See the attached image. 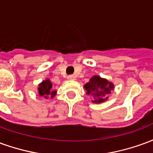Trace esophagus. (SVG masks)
Here are the masks:
<instances>
[{"mask_svg": "<svg viewBox=\"0 0 153 153\" xmlns=\"http://www.w3.org/2000/svg\"><path fill=\"white\" fill-rule=\"evenodd\" d=\"M67 79H68V80H74L75 79V76L74 75H69L67 77Z\"/></svg>", "mask_w": 153, "mask_h": 153, "instance_id": "esophagus-1", "label": "esophagus"}]
</instances>
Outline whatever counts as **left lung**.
<instances>
[{"label": "left lung", "mask_w": 153, "mask_h": 153, "mask_svg": "<svg viewBox=\"0 0 153 153\" xmlns=\"http://www.w3.org/2000/svg\"><path fill=\"white\" fill-rule=\"evenodd\" d=\"M83 87L86 90L87 95L92 97L93 98L92 102L96 104H100L107 101L111 91L115 88L112 82L102 78L99 75L92 77Z\"/></svg>", "instance_id": "obj_1"}]
</instances>
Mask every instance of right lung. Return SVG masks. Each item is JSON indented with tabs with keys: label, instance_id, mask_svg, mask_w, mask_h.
I'll return each instance as SVG.
<instances>
[{
	"label": "right lung",
	"instance_id": "1",
	"mask_svg": "<svg viewBox=\"0 0 153 153\" xmlns=\"http://www.w3.org/2000/svg\"><path fill=\"white\" fill-rule=\"evenodd\" d=\"M38 93L39 96L43 97L45 99L53 98L56 95L57 91L52 88V83L49 79H46L42 83L38 84Z\"/></svg>",
	"mask_w": 153,
	"mask_h": 153
}]
</instances>
